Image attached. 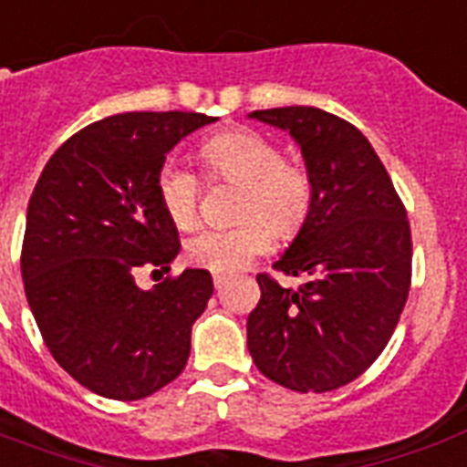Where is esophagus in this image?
I'll return each mask as SVG.
<instances>
[{
    "mask_svg": "<svg viewBox=\"0 0 467 467\" xmlns=\"http://www.w3.org/2000/svg\"><path fill=\"white\" fill-rule=\"evenodd\" d=\"M225 281H227V276H223V274H213V285H215V288H223V285H225Z\"/></svg>",
    "mask_w": 467,
    "mask_h": 467,
    "instance_id": "esophagus-1",
    "label": "esophagus"
}]
</instances>
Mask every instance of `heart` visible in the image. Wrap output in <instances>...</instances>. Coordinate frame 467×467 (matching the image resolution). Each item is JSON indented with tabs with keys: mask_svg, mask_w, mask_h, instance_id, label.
I'll return each mask as SVG.
<instances>
[{
	"mask_svg": "<svg viewBox=\"0 0 467 467\" xmlns=\"http://www.w3.org/2000/svg\"><path fill=\"white\" fill-rule=\"evenodd\" d=\"M198 157L211 179L240 186L234 227H208L186 242V259L193 266L230 274L254 256L266 254L278 234H296L310 215L312 176L300 161L284 160L281 148L266 135L233 128L213 135ZM157 196L176 227H191L198 215V179L174 160L157 171Z\"/></svg>",
	"mask_w": 467,
	"mask_h": 467,
	"instance_id": "b5f03b06",
	"label": "heart"
}]
</instances>
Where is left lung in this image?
<instances>
[{"mask_svg": "<svg viewBox=\"0 0 467 467\" xmlns=\"http://www.w3.org/2000/svg\"><path fill=\"white\" fill-rule=\"evenodd\" d=\"M288 130L312 176L307 220L274 269L307 276L284 288L259 274L247 319L256 368L296 392L351 383L390 341L412 284L407 211L366 135L315 106L252 111Z\"/></svg>", "mask_w": 467, "mask_h": 467, "instance_id": "8db88e82", "label": "left lung"}]
</instances>
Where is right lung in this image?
Here are the masks:
<instances>
[{
	"label": "right lung",
	"instance_id": "1",
	"mask_svg": "<svg viewBox=\"0 0 467 467\" xmlns=\"http://www.w3.org/2000/svg\"><path fill=\"white\" fill-rule=\"evenodd\" d=\"M213 120L189 111L109 116L62 142L33 189L26 298L55 361L101 398H148L186 366L211 274L186 269L152 291L138 288L135 274H167L179 254L157 171L176 142Z\"/></svg>",
	"mask_w": 467,
	"mask_h": 467
}]
</instances>
